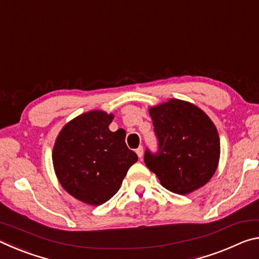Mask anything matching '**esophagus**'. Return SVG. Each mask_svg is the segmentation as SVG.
<instances>
[{
    "label": "esophagus",
    "mask_w": 259,
    "mask_h": 259,
    "mask_svg": "<svg viewBox=\"0 0 259 259\" xmlns=\"http://www.w3.org/2000/svg\"><path fill=\"white\" fill-rule=\"evenodd\" d=\"M136 153H137V155L139 159H142L143 157V154H144V150H143V146H139L137 150H136Z\"/></svg>",
    "instance_id": "esophagus-1"
}]
</instances>
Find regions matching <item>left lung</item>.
<instances>
[{"instance_id":"1","label":"left lung","mask_w":259,"mask_h":259,"mask_svg":"<svg viewBox=\"0 0 259 259\" xmlns=\"http://www.w3.org/2000/svg\"><path fill=\"white\" fill-rule=\"evenodd\" d=\"M157 140L156 152L146 148L144 161L161 185L187 194L207 184L218 165L216 126L194 105L172 99L150 109Z\"/></svg>"}]
</instances>
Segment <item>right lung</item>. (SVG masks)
Listing matches in <instances>:
<instances>
[{
	"label": "right lung",
	"mask_w": 259,
	"mask_h": 259,
	"mask_svg": "<svg viewBox=\"0 0 259 259\" xmlns=\"http://www.w3.org/2000/svg\"><path fill=\"white\" fill-rule=\"evenodd\" d=\"M112 114L93 111L64 126L56 140L52 161L57 177L74 198L100 205L119 191L137 154L126 146L125 133H112Z\"/></svg>",
	"instance_id": "1"
}]
</instances>
